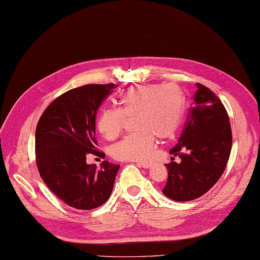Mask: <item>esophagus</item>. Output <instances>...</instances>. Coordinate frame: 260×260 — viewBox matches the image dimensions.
Returning a JSON list of instances; mask_svg holds the SVG:
<instances>
[{
  "instance_id": "obj_1",
  "label": "esophagus",
  "mask_w": 260,
  "mask_h": 260,
  "mask_svg": "<svg viewBox=\"0 0 260 260\" xmlns=\"http://www.w3.org/2000/svg\"><path fill=\"white\" fill-rule=\"evenodd\" d=\"M137 165L139 166V167H143V168H145V169L150 168L151 166H152V164H151V162H147V161H141V162H137Z\"/></svg>"
}]
</instances>
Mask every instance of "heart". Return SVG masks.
Returning <instances> with one entry per match:
<instances>
[{"label": "heart", "instance_id": "b5f03b06", "mask_svg": "<svg viewBox=\"0 0 260 260\" xmlns=\"http://www.w3.org/2000/svg\"><path fill=\"white\" fill-rule=\"evenodd\" d=\"M118 110L105 109L96 119V128L105 139L113 141L123 132L126 117L134 118L136 132L113 146L112 154L119 160H146L155 147L156 138L174 136L180 126L185 101L174 84L133 86L118 96Z\"/></svg>", "mask_w": 260, "mask_h": 260}]
</instances>
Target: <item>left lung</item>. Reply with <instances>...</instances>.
<instances>
[{
  "mask_svg": "<svg viewBox=\"0 0 260 260\" xmlns=\"http://www.w3.org/2000/svg\"><path fill=\"white\" fill-rule=\"evenodd\" d=\"M182 134L170 149L168 180L162 193L178 202L196 200L214 185L225 170L232 149L230 118L223 103L209 88L198 83ZM180 156L182 161L174 162Z\"/></svg>",
  "mask_w": 260,
  "mask_h": 260,
  "instance_id": "obj_1",
  "label": "left lung"
}]
</instances>
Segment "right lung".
Here are the masks:
<instances>
[{
	"mask_svg": "<svg viewBox=\"0 0 260 260\" xmlns=\"http://www.w3.org/2000/svg\"><path fill=\"white\" fill-rule=\"evenodd\" d=\"M115 84H85L52 101L35 134L36 165L50 191L77 210H92L108 201L119 165L86 164V156H105L95 149V116Z\"/></svg>",
	"mask_w": 260,
	"mask_h": 260,
	"instance_id": "right-lung-1",
	"label": "right lung"
}]
</instances>
